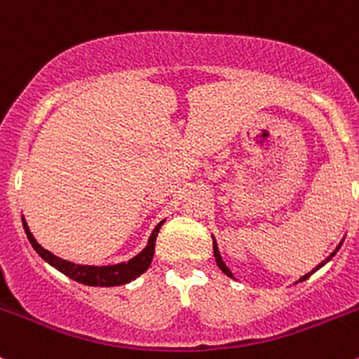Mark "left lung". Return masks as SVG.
Returning <instances> with one entry per match:
<instances>
[{
    "label": "left lung",
    "mask_w": 359,
    "mask_h": 359,
    "mask_svg": "<svg viewBox=\"0 0 359 359\" xmlns=\"http://www.w3.org/2000/svg\"><path fill=\"white\" fill-rule=\"evenodd\" d=\"M340 245H342V243H339V247H337V248L334 250V252H332V253H330V257H327V259H325V260H323V262H321V264H318V266H316V267H314V269H313V271H311V273L304 274V276H302V278H300V280H299V281H306V280H307V278H309V276H311V274H313V273H316V271H318V269H320V267H323V266H325V264H327V262H328V260H330V259H332V257H334V255H335V253H337V252H339ZM213 255H215V260H217V266H219V267H220V271H222V273H224V274H226V276H229V278H234V276H233V273H231V269H229V267H227V266H226V262H224V260H222V257H220L219 247H217V241H215V240H213Z\"/></svg>",
    "instance_id": "8db88e82"
}]
</instances>
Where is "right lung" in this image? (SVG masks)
Segmentation results:
<instances>
[{
    "label": "right lung",
    "instance_id": "right-lung-1",
    "mask_svg": "<svg viewBox=\"0 0 359 359\" xmlns=\"http://www.w3.org/2000/svg\"><path fill=\"white\" fill-rule=\"evenodd\" d=\"M163 222H165V220H161V222L154 227L146 248H144L139 255L130 259L128 262L114 264V266H81V264H74L69 262V260L60 259V257L53 255L52 252L43 248L41 245L36 241V238L32 236V233L29 231L27 222H25V219L22 217V226L25 234H27L29 243H31L32 248L38 252V255L41 257L43 260H46L50 266L55 267L57 271H60V273L71 278V280L83 285H88V287H119V285L130 283V281H133L135 278H139L140 274L146 273L147 267L151 266V260H153L154 257V245H156L159 227L163 226Z\"/></svg>",
    "mask_w": 359,
    "mask_h": 359
}]
</instances>
